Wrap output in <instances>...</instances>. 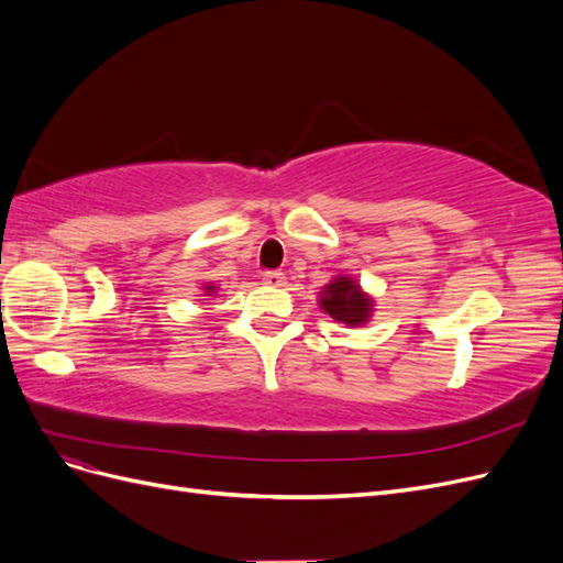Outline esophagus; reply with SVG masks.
<instances>
[{
  "instance_id": "1",
  "label": "esophagus",
  "mask_w": 563,
  "mask_h": 563,
  "mask_svg": "<svg viewBox=\"0 0 563 563\" xmlns=\"http://www.w3.org/2000/svg\"><path fill=\"white\" fill-rule=\"evenodd\" d=\"M263 282H265L267 286H284V284H286V277L282 275V272H265Z\"/></svg>"
}]
</instances>
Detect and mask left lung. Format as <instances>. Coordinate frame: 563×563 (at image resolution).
<instances>
[{
    "instance_id": "left-lung-1",
    "label": "left lung",
    "mask_w": 563,
    "mask_h": 563,
    "mask_svg": "<svg viewBox=\"0 0 563 563\" xmlns=\"http://www.w3.org/2000/svg\"><path fill=\"white\" fill-rule=\"evenodd\" d=\"M319 305L329 317L347 323V327H362L373 312V300L362 291L360 284L345 275L323 286Z\"/></svg>"
}]
</instances>
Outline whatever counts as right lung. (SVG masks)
I'll list each match as a JSON object with an SVG mask.
<instances>
[{
    "label": "right lung",
    "mask_w": 563,
    "mask_h": 563,
    "mask_svg": "<svg viewBox=\"0 0 563 563\" xmlns=\"http://www.w3.org/2000/svg\"><path fill=\"white\" fill-rule=\"evenodd\" d=\"M203 291H207V296H211V294H216V291H218V288H216L213 284H207V286H203Z\"/></svg>",
    "instance_id": "right-lung-1"
}]
</instances>
